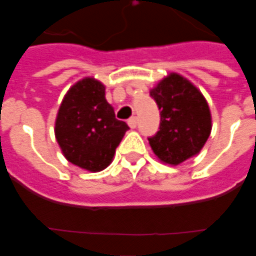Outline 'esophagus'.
Wrapping results in <instances>:
<instances>
[{
	"instance_id": "34e87169",
	"label": "esophagus",
	"mask_w": 256,
	"mask_h": 256,
	"mask_svg": "<svg viewBox=\"0 0 256 256\" xmlns=\"http://www.w3.org/2000/svg\"><path fill=\"white\" fill-rule=\"evenodd\" d=\"M136 124H138V121H136V117H131V118L128 120V125H130V128H136Z\"/></svg>"
}]
</instances>
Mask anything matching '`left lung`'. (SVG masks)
<instances>
[{"mask_svg":"<svg viewBox=\"0 0 256 256\" xmlns=\"http://www.w3.org/2000/svg\"><path fill=\"white\" fill-rule=\"evenodd\" d=\"M160 110V128L148 138L154 154L171 166L193 157L206 144L211 134V113L200 90L171 73L150 90Z\"/></svg>","mask_w":256,"mask_h":256,"instance_id":"left-lung-1","label":"left lung"}]
</instances>
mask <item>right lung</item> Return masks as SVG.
Segmentation results:
<instances>
[{
  "label": "right lung",
  "mask_w": 256,
  "mask_h": 256,
  "mask_svg": "<svg viewBox=\"0 0 256 256\" xmlns=\"http://www.w3.org/2000/svg\"><path fill=\"white\" fill-rule=\"evenodd\" d=\"M130 126L116 118L104 98V85L84 78L67 90L55 122V136L67 160L98 172L112 162Z\"/></svg>",
  "instance_id": "right-lung-1"
}]
</instances>
